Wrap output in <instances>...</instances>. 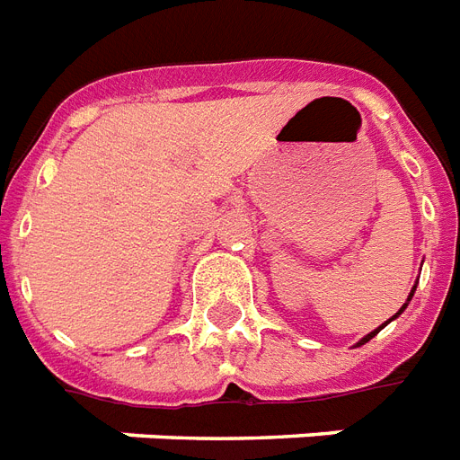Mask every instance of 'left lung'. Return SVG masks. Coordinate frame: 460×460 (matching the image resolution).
Instances as JSON below:
<instances>
[{
	"mask_svg": "<svg viewBox=\"0 0 460 460\" xmlns=\"http://www.w3.org/2000/svg\"><path fill=\"white\" fill-rule=\"evenodd\" d=\"M413 294H415V287H413V291H411V296H408V301H411V298H413ZM408 301H406V303H403V307H401L399 313L394 314L392 320H396V317H399V314H401V313H403V310H406ZM386 322H389V320H386ZM386 322H385V324H386ZM385 324H382V327H385ZM382 327H379V329H382ZM379 329H375V332H370V334H367V336H363V339H360V341H358V346H363V343H367V341H370L372 336H375V334H379Z\"/></svg>",
	"mask_w": 460,
	"mask_h": 460,
	"instance_id": "obj_1",
	"label": "left lung"
}]
</instances>
